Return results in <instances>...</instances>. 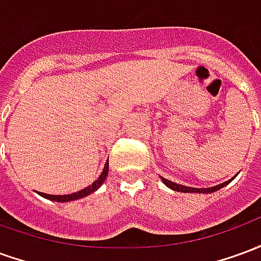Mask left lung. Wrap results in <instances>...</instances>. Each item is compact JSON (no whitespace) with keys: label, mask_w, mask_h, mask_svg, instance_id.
<instances>
[{"label":"left lung","mask_w":261,"mask_h":261,"mask_svg":"<svg viewBox=\"0 0 261 261\" xmlns=\"http://www.w3.org/2000/svg\"><path fill=\"white\" fill-rule=\"evenodd\" d=\"M161 179H162V181H164L165 185L168 187H170L172 190H175V192H181V193H213V192H217V190H219L221 187H224L225 185H228L230 180L228 181H224V183H221V185H218V186H214V187H208V189H194V187H187V186H183V185H177V183H175V181H170L168 180V179H165V177H162L161 176Z\"/></svg>","instance_id":"left-lung-1"}]
</instances>
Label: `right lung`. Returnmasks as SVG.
<instances>
[{
  "mask_svg": "<svg viewBox=\"0 0 261 261\" xmlns=\"http://www.w3.org/2000/svg\"><path fill=\"white\" fill-rule=\"evenodd\" d=\"M109 172V162H106L105 165V168H103L102 175L97 177L96 180L92 183L91 186H88L84 190H81V192L72 193V194H64V196H51V194H44V193H39L40 196L44 197V198H48V200H53V201H59V202H65V201H72V200H78V198H82V197L88 196V194H91L95 190H97L99 187L102 186V183L106 179V176H108Z\"/></svg>",
  "mask_w": 261,
  "mask_h": 261,
  "instance_id": "add662e5",
  "label": "right lung"
}]
</instances>
